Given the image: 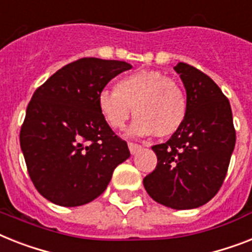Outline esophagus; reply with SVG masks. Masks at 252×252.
<instances>
[{
	"mask_svg": "<svg viewBox=\"0 0 252 252\" xmlns=\"http://www.w3.org/2000/svg\"><path fill=\"white\" fill-rule=\"evenodd\" d=\"M128 147H129V151H130V154H136V153H138V151L141 150V145L138 144H134V142H129L128 144Z\"/></svg>",
	"mask_w": 252,
	"mask_h": 252,
	"instance_id": "34e87169",
	"label": "esophagus"
}]
</instances>
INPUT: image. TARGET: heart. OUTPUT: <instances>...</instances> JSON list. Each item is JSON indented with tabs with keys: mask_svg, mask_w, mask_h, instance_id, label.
Returning <instances> with one entry per match:
<instances>
[{
	"mask_svg": "<svg viewBox=\"0 0 252 252\" xmlns=\"http://www.w3.org/2000/svg\"><path fill=\"white\" fill-rule=\"evenodd\" d=\"M98 108L108 126L120 129L130 114L136 118L134 136L169 137L183 126L188 116V98L179 83L160 71L140 69L116 83L115 92L98 94Z\"/></svg>",
	"mask_w": 252,
	"mask_h": 252,
	"instance_id": "obj_1",
	"label": "heart"
}]
</instances>
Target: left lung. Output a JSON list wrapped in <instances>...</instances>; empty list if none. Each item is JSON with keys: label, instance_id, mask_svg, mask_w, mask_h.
Returning a JSON list of instances; mask_svg holds the SVG:
<instances>
[{"label": "left lung", "instance_id": "1", "mask_svg": "<svg viewBox=\"0 0 252 252\" xmlns=\"http://www.w3.org/2000/svg\"><path fill=\"white\" fill-rule=\"evenodd\" d=\"M188 98L185 123L153 151L158 163L144 179L147 194L173 210L203 206L221 188L236 145L230 103L206 73L180 62L173 67Z\"/></svg>", "mask_w": 252, "mask_h": 252}]
</instances>
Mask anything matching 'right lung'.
<instances>
[{
  "mask_svg": "<svg viewBox=\"0 0 252 252\" xmlns=\"http://www.w3.org/2000/svg\"><path fill=\"white\" fill-rule=\"evenodd\" d=\"M129 63L81 58L36 89L20 129V147L38 193L63 207L99 197L130 157L98 108V94Z\"/></svg>",
  "mask_w": 252,
  "mask_h": 252,
  "instance_id": "add662e5",
  "label": "right lung"
}]
</instances>
